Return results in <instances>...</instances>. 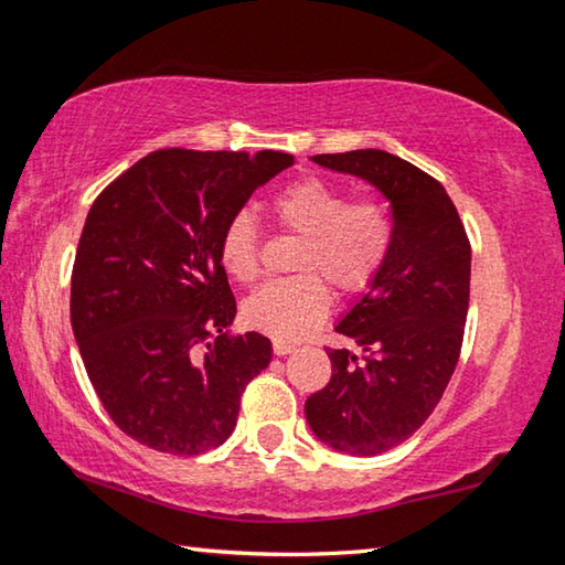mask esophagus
Here are the masks:
<instances>
[{
	"instance_id": "obj_1",
	"label": "esophagus",
	"mask_w": 565,
	"mask_h": 565,
	"mask_svg": "<svg viewBox=\"0 0 565 565\" xmlns=\"http://www.w3.org/2000/svg\"><path fill=\"white\" fill-rule=\"evenodd\" d=\"M296 351V347L291 341H284V339H274V353L276 356H286V353Z\"/></svg>"
}]
</instances>
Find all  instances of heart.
Returning a JSON list of instances; mask_svg holds the SVG:
<instances>
[{
    "label": "heart",
    "instance_id": "b5f03b06",
    "mask_svg": "<svg viewBox=\"0 0 565 565\" xmlns=\"http://www.w3.org/2000/svg\"><path fill=\"white\" fill-rule=\"evenodd\" d=\"M279 224L301 234L294 266L299 276L274 279L248 296L244 317L254 329L276 339H301L327 319L331 309L329 281L341 291H363L376 279L394 242L386 209L359 199L349 202L341 186L306 177L284 186L271 199ZM218 262L236 281L259 274V226L252 212H238L218 238Z\"/></svg>",
    "mask_w": 565,
    "mask_h": 565
}]
</instances>
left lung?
<instances>
[{
  "label": "left lung",
  "instance_id": "8db88e82",
  "mask_svg": "<svg viewBox=\"0 0 565 565\" xmlns=\"http://www.w3.org/2000/svg\"><path fill=\"white\" fill-rule=\"evenodd\" d=\"M311 161L369 181L394 218L386 264L337 323L361 356L329 349L331 381L303 406L321 444L376 456L424 426L454 376L471 289V244L446 189L401 157L359 149Z\"/></svg>",
  "mask_w": 565,
  "mask_h": 565
}]
</instances>
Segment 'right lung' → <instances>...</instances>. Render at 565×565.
Returning a JSON list of instances; mask_svg holds the SVG:
<instances>
[{
    "label": "right lung",
    "mask_w": 565,
    "mask_h": 565,
    "mask_svg": "<svg viewBox=\"0 0 565 565\" xmlns=\"http://www.w3.org/2000/svg\"><path fill=\"white\" fill-rule=\"evenodd\" d=\"M291 164L269 149H159L92 204L72 271V329L102 406L134 441L199 456L232 436L271 341L228 331L236 301L218 238Z\"/></svg>",
    "instance_id": "obj_1"
}]
</instances>
